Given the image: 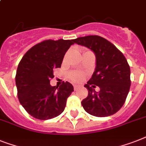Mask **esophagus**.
<instances>
[{"instance_id": "obj_1", "label": "esophagus", "mask_w": 146, "mask_h": 146, "mask_svg": "<svg viewBox=\"0 0 146 146\" xmlns=\"http://www.w3.org/2000/svg\"><path fill=\"white\" fill-rule=\"evenodd\" d=\"M80 86L79 85H73V88H74V91H77V90L79 89Z\"/></svg>"}]
</instances>
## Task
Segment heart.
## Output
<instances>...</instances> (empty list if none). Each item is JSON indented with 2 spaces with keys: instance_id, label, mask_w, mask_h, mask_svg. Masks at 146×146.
Here are the masks:
<instances>
[{
  "instance_id": "obj_1",
  "label": "heart",
  "mask_w": 146,
  "mask_h": 146,
  "mask_svg": "<svg viewBox=\"0 0 146 146\" xmlns=\"http://www.w3.org/2000/svg\"><path fill=\"white\" fill-rule=\"evenodd\" d=\"M68 76H69V79L72 81L75 82H79L83 80L84 77H85V73L82 71L73 70L70 72Z\"/></svg>"
}]
</instances>
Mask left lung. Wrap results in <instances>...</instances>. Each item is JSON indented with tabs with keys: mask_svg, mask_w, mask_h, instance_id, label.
Wrapping results in <instances>:
<instances>
[{
	"mask_svg": "<svg viewBox=\"0 0 146 146\" xmlns=\"http://www.w3.org/2000/svg\"><path fill=\"white\" fill-rule=\"evenodd\" d=\"M79 45L91 48L96 55V69L84 85L87 98L82 101L84 110L97 117H106L117 112L124 105L131 88V69L126 58L112 42L98 35L73 40ZM100 88L96 92L93 88Z\"/></svg>",
	"mask_w": 146,
	"mask_h": 146,
	"instance_id": "8db88e82",
	"label": "left lung"
}]
</instances>
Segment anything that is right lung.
I'll return each instance as SVG.
<instances>
[{
  "label": "right lung",
  "instance_id": "right-lung-1",
  "mask_svg": "<svg viewBox=\"0 0 146 146\" xmlns=\"http://www.w3.org/2000/svg\"><path fill=\"white\" fill-rule=\"evenodd\" d=\"M73 43V40H43L31 47L20 61L15 75L18 98L34 118L48 120L64 112L73 86L68 82H63L59 87L51 86L50 80Z\"/></svg>",
  "mask_w": 146,
  "mask_h": 146
}]
</instances>
